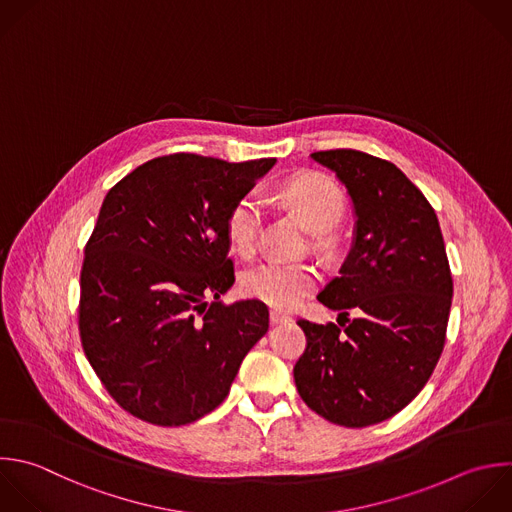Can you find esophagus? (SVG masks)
I'll return each mask as SVG.
<instances>
[{"instance_id": "34e87169", "label": "esophagus", "mask_w": 512, "mask_h": 512, "mask_svg": "<svg viewBox=\"0 0 512 512\" xmlns=\"http://www.w3.org/2000/svg\"><path fill=\"white\" fill-rule=\"evenodd\" d=\"M292 316L280 312V310H270V322L272 324H284V322H290Z\"/></svg>"}]
</instances>
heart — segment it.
<instances>
[{"mask_svg":"<svg viewBox=\"0 0 512 512\" xmlns=\"http://www.w3.org/2000/svg\"><path fill=\"white\" fill-rule=\"evenodd\" d=\"M276 200L292 210L300 222L316 234L332 232L346 212L342 188L332 178L318 172H304L286 180L276 190ZM260 224V198L256 194H244L230 208L226 218L230 248L240 256H250L258 244ZM316 280V270L308 264L270 260L248 270L242 278V288L250 298L276 310H290L312 292Z\"/></svg>","mask_w":512,"mask_h":512,"instance_id":"b5f03b06","label":"heart"}]
</instances>
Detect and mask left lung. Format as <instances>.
<instances>
[{"instance_id":"1","label":"left lung","mask_w":512,"mask_h":512,"mask_svg":"<svg viewBox=\"0 0 512 512\" xmlns=\"http://www.w3.org/2000/svg\"><path fill=\"white\" fill-rule=\"evenodd\" d=\"M336 172L356 214L340 276L318 300L336 324L300 318L306 348L294 366L302 400L322 418L362 428L400 412L428 382L446 340L452 276L434 208L390 162L358 150L314 152Z\"/></svg>"}]
</instances>
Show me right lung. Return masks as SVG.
Instances as JSON below:
<instances>
[{
    "label": "right lung",
    "mask_w": 512,
    "mask_h": 512,
    "mask_svg": "<svg viewBox=\"0 0 512 512\" xmlns=\"http://www.w3.org/2000/svg\"><path fill=\"white\" fill-rule=\"evenodd\" d=\"M274 164L180 152L106 194L86 244L78 324L98 378L136 418L182 426L212 412L268 332L264 302L220 296L234 284L228 212Z\"/></svg>",
    "instance_id": "right-lung-1"
}]
</instances>
